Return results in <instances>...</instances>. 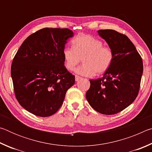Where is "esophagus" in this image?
Listing matches in <instances>:
<instances>
[{
    "instance_id": "1",
    "label": "esophagus",
    "mask_w": 152,
    "mask_h": 152,
    "mask_svg": "<svg viewBox=\"0 0 152 152\" xmlns=\"http://www.w3.org/2000/svg\"><path fill=\"white\" fill-rule=\"evenodd\" d=\"M82 78L80 76H77V75H76L75 76V80L77 82V81H78L80 79H81Z\"/></svg>"
}]
</instances>
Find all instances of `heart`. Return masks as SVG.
Listing matches in <instances>:
<instances>
[{
    "label": "heart",
    "mask_w": 152,
    "mask_h": 152,
    "mask_svg": "<svg viewBox=\"0 0 152 152\" xmlns=\"http://www.w3.org/2000/svg\"><path fill=\"white\" fill-rule=\"evenodd\" d=\"M72 48L66 47L63 50V58L66 68L69 71L82 60L83 65L76 69V73L91 77L95 74L101 75L106 72L113 61L111 49L103 46L101 40L88 35H78L72 41Z\"/></svg>",
    "instance_id": "1"
}]
</instances>
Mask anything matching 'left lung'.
<instances>
[{
    "instance_id": "left-lung-1",
    "label": "left lung",
    "mask_w": 152,
    "mask_h": 152,
    "mask_svg": "<svg viewBox=\"0 0 152 152\" xmlns=\"http://www.w3.org/2000/svg\"><path fill=\"white\" fill-rule=\"evenodd\" d=\"M97 33L112 50L114 58L102 78L90 80L86 97L97 112L114 115L129 106L137 97L143 74L142 59L126 35L112 29Z\"/></svg>"
}]
</instances>
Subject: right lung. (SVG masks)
<instances>
[{
    "label": "right lung",
    "instance_id": "obj_1",
    "mask_svg": "<svg viewBox=\"0 0 152 152\" xmlns=\"http://www.w3.org/2000/svg\"><path fill=\"white\" fill-rule=\"evenodd\" d=\"M74 33L68 29L43 28L20 45L11 65L15 96L37 116H51L62 104L75 76L64 66L63 50Z\"/></svg>",
    "mask_w": 152,
    "mask_h": 152
}]
</instances>
